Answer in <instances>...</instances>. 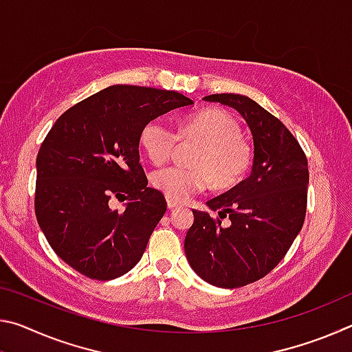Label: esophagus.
<instances>
[{"label": "esophagus", "instance_id": "1", "mask_svg": "<svg viewBox=\"0 0 352 352\" xmlns=\"http://www.w3.org/2000/svg\"><path fill=\"white\" fill-rule=\"evenodd\" d=\"M166 201H168V208L169 210H174V208H177V206H180V204H178L177 200H174V199H170V197H166Z\"/></svg>", "mask_w": 352, "mask_h": 352}]
</instances>
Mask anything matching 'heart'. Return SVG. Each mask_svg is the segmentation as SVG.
<instances>
[{
    "label": "heart",
    "instance_id": "1",
    "mask_svg": "<svg viewBox=\"0 0 352 352\" xmlns=\"http://www.w3.org/2000/svg\"><path fill=\"white\" fill-rule=\"evenodd\" d=\"M180 138L204 141L194 155L195 166L172 164L153 172V186L177 201L204 192L214 180L219 188L239 183L252 166V147L241 136V127L228 111L208 109L188 118L180 129L164 118H152L142 126L140 144L153 164L174 155Z\"/></svg>",
    "mask_w": 352,
    "mask_h": 352
}]
</instances>
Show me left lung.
Instances as JSON below:
<instances>
[{
  "label": "left lung",
  "instance_id": "1",
  "mask_svg": "<svg viewBox=\"0 0 352 352\" xmlns=\"http://www.w3.org/2000/svg\"><path fill=\"white\" fill-rule=\"evenodd\" d=\"M205 100L233 107L245 119L253 135V168L245 180L206 201L216 217L192 211L184 253L206 283L236 289L275 269L300 233L307 208V158L290 130L253 99L222 93Z\"/></svg>",
  "mask_w": 352,
  "mask_h": 352
}]
</instances>
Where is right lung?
I'll return each instance as SVG.
<instances>
[{
    "label": "right lung",
    "instance_id": "add662e5",
    "mask_svg": "<svg viewBox=\"0 0 352 352\" xmlns=\"http://www.w3.org/2000/svg\"><path fill=\"white\" fill-rule=\"evenodd\" d=\"M177 91L113 85L57 119L37 155L35 216L62 261L98 281L138 264L166 212L160 190L147 188L140 132L152 118L192 105ZM128 200L124 212L111 199Z\"/></svg>",
    "mask_w": 352,
    "mask_h": 352
}]
</instances>
